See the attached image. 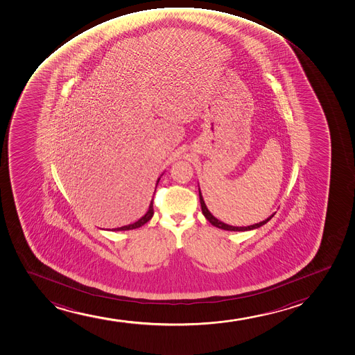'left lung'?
I'll use <instances>...</instances> for the list:
<instances>
[{
  "label": "left lung",
  "instance_id": "obj_1",
  "mask_svg": "<svg viewBox=\"0 0 355 355\" xmlns=\"http://www.w3.org/2000/svg\"><path fill=\"white\" fill-rule=\"evenodd\" d=\"M199 196H200V204H201V211H202V214H204L205 218L207 219L213 226H216V227L221 228V230H226V231H250V230H254V228L261 227L263 225L266 224L268 221L272 218L275 214L272 216H270L268 219H265V220L261 221V223H258V224L250 225V226H246V227H236V226H231V225L225 224L223 221L218 220L216 216L211 214V212L208 211V208L206 207V204H205L204 199H202V196H201V192H200L199 188Z\"/></svg>",
  "mask_w": 355,
  "mask_h": 355
}]
</instances>
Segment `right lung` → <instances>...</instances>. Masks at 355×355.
Masks as SVG:
<instances>
[{
    "label": "right lung",
    "mask_w": 355,
    "mask_h": 355,
    "mask_svg": "<svg viewBox=\"0 0 355 355\" xmlns=\"http://www.w3.org/2000/svg\"><path fill=\"white\" fill-rule=\"evenodd\" d=\"M159 179L157 180V184H159ZM153 202H154V199L151 200L150 205H149V209H148V212L144 214V216L139 219V220L136 221L134 224L127 225V226H122V227L112 228V231H128V230H135V228L141 227L143 225L148 223V221L150 220L153 216H154V208H153Z\"/></svg>",
    "instance_id": "add662e5"
}]
</instances>
